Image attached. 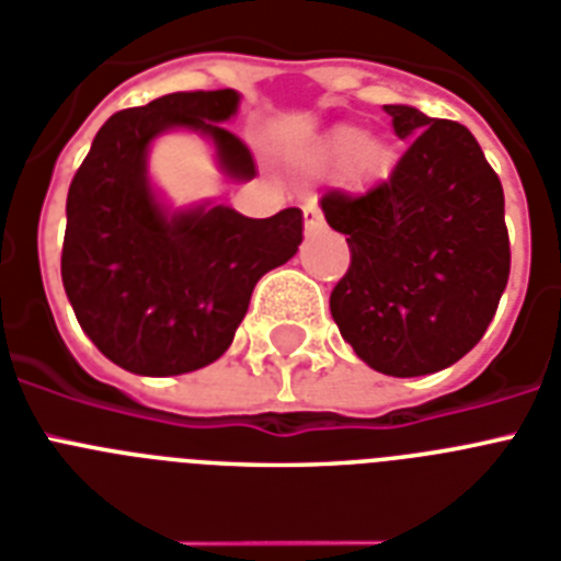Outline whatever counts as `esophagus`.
Wrapping results in <instances>:
<instances>
[{"label":"esophagus","instance_id":"esophagus-1","mask_svg":"<svg viewBox=\"0 0 561 561\" xmlns=\"http://www.w3.org/2000/svg\"><path fill=\"white\" fill-rule=\"evenodd\" d=\"M302 213H305V230H308V233H317V230L322 227V213L320 207H317V202L305 204Z\"/></svg>","mask_w":561,"mask_h":561}]
</instances>
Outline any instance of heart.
<instances>
[{"instance_id":"heart-1","label":"heart","mask_w":561,"mask_h":561,"mask_svg":"<svg viewBox=\"0 0 561 561\" xmlns=\"http://www.w3.org/2000/svg\"><path fill=\"white\" fill-rule=\"evenodd\" d=\"M322 154L328 161H352L357 163L359 175H386L391 170V161H394V152L386 140L380 138H366V131L359 126H334V129L325 135V144H322Z\"/></svg>"}]
</instances>
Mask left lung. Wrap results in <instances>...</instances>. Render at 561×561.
Here are the masks:
<instances>
[{
    "instance_id": "left-lung-1",
    "label": "left lung",
    "mask_w": 561,
    "mask_h": 561,
    "mask_svg": "<svg viewBox=\"0 0 561 561\" xmlns=\"http://www.w3.org/2000/svg\"><path fill=\"white\" fill-rule=\"evenodd\" d=\"M383 108L409 140L389 181L322 198L352 250L331 317L366 366L421 377L458 363L493 322L510 276L504 190L467 126Z\"/></svg>"
}]
</instances>
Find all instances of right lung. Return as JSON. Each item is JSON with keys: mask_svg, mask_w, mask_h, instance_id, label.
Wrapping results in <instances>:
<instances>
[{"mask_svg": "<svg viewBox=\"0 0 561 561\" xmlns=\"http://www.w3.org/2000/svg\"><path fill=\"white\" fill-rule=\"evenodd\" d=\"M236 89L175 91L108 117L68 186L62 288L91 343L131 375H186L230 348L256 282L302 244V209L248 218L227 204L170 207L149 175L167 131H195L230 181L250 149L225 129Z\"/></svg>", "mask_w": 561, "mask_h": 561, "instance_id": "1", "label": "right lung"}]
</instances>
